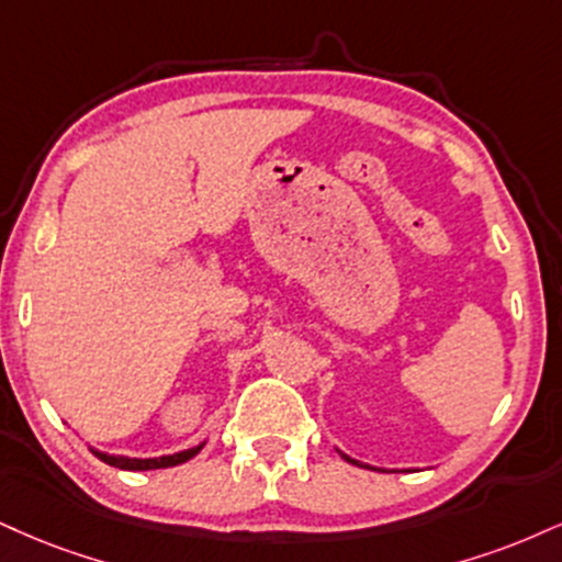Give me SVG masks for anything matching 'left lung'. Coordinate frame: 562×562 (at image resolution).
<instances>
[{
    "instance_id": "1",
    "label": "left lung",
    "mask_w": 562,
    "mask_h": 562,
    "mask_svg": "<svg viewBox=\"0 0 562 562\" xmlns=\"http://www.w3.org/2000/svg\"><path fill=\"white\" fill-rule=\"evenodd\" d=\"M342 458H346L348 463H353V465H361V463H358V461H353V458H348V456H342Z\"/></svg>"
}]
</instances>
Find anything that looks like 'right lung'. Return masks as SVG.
<instances>
[{
    "mask_svg": "<svg viewBox=\"0 0 562 562\" xmlns=\"http://www.w3.org/2000/svg\"><path fill=\"white\" fill-rule=\"evenodd\" d=\"M199 450H201V445H199V448H193V450H182V452H175V456H161V458L106 456V452H99V450H93V456L101 458V461H104V463L114 465V469H125V471H151V469H170V465L186 463L188 458H193Z\"/></svg>",
    "mask_w": 562,
    "mask_h": 562,
    "instance_id": "obj_1",
    "label": "right lung"
}]
</instances>
